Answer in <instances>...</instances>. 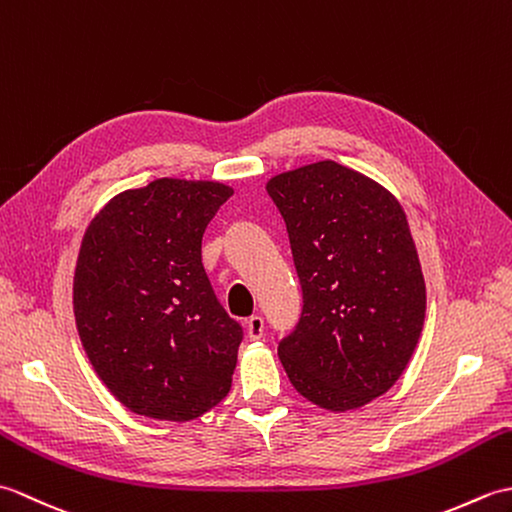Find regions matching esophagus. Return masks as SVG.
Masks as SVG:
<instances>
[{
    "mask_svg": "<svg viewBox=\"0 0 512 512\" xmlns=\"http://www.w3.org/2000/svg\"><path fill=\"white\" fill-rule=\"evenodd\" d=\"M264 334V319L259 317V314H253V317L246 319V336L250 341H257L262 339Z\"/></svg>",
    "mask_w": 512,
    "mask_h": 512,
    "instance_id": "obj_1",
    "label": "esophagus"
}]
</instances>
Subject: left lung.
<instances>
[{"mask_svg":"<svg viewBox=\"0 0 512 512\" xmlns=\"http://www.w3.org/2000/svg\"><path fill=\"white\" fill-rule=\"evenodd\" d=\"M303 290L279 361L303 398L350 411L394 387L411 361L427 288L407 215L383 184L334 160L266 182Z\"/></svg>","mask_w":512,"mask_h":512,"instance_id":"left-lung-1","label":"left lung"}]
</instances>
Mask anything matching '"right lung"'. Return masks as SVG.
Returning a JSON list of instances; mask_svg holds the SVG:
<instances>
[{
	"instance_id": "add662e5",
	"label": "right lung",
	"mask_w": 512,
	"mask_h": 512,
	"mask_svg": "<svg viewBox=\"0 0 512 512\" xmlns=\"http://www.w3.org/2000/svg\"><path fill=\"white\" fill-rule=\"evenodd\" d=\"M233 189L158 178L92 217L74 270V319L94 372L138 416L184 422L231 391L242 325L215 299L202 235Z\"/></svg>"
}]
</instances>
